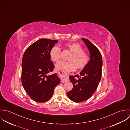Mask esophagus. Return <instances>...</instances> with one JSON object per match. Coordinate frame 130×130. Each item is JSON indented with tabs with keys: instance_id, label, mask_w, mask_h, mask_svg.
<instances>
[{
	"instance_id": "34e87169",
	"label": "esophagus",
	"mask_w": 130,
	"mask_h": 130,
	"mask_svg": "<svg viewBox=\"0 0 130 130\" xmlns=\"http://www.w3.org/2000/svg\"><path fill=\"white\" fill-rule=\"evenodd\" d=\"M58 75L60 76H65L66 77L65 78H62L61 79V83H65L67 81H68V79L67 77H66L67 75L65 73V72L64 71H60L58 72Z\"/></svg>"
}]
</instances>
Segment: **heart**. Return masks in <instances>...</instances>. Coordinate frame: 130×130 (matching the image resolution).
<instances>
[{
  "label": "heart",
  "mask_w": 130,
  "mask_h": 130,
  "mask_svg": "<svg viewBox=\"0 0 130 130\" xmlns=\"http://www.w3.org/2000/svg\"><path fill=\"white\" fill-rule=\"evenodd\" d=\"M65 47L71 53L68 59V62L61 61L56 65L57 70H62L65 71H71L76 68L80 70L84 68L88 64L89 57L86 52L83 51L82 47L78 44L68 43ZM49 55L51 59L55 62H59L61 59V49L57 46L51 49Z\"/></svg>",
  "instance_id": "1"
}]
</instances>
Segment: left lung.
<instances>
[{
  "label": "left lung",
  "instance_id": "left-lung-1",
  "mask_svg": "<svg viewBox=\"0 0 130 130\" xmlns=\"http://www.w3.org/2000/svg\"><path fill=\"white\" fill-rule=\"evenodd\" d=\"M82 40L89 51L90 60L79 74L69 76L73 88L67 95L76 103L86 101L93 95L101 81L102 73L103 60L101 52L88 40L84 38Z\"/></svg>",
  "mask_w": 130,
  "mask_h": 130
}]
</instances>
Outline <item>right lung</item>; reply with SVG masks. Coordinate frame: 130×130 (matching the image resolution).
Here are the masks:
<instances>
[{
  "instance_id": "1",
  "label": "right lung",
  "mask_w": 130,
  "mask_h": 130,
  "mask_svg": "<svg viewBox=\"0 0 130 130\" xmlns=\"http://www.w3.org/2000/svg\"><path fill=\"white\" fill-rule=\"evenodd\" d=\"M57 42L48 39L39 40L24 54L22 83L27 94L35 102L44 103L49 100L60 82L56 73L49 75L55 67L49 52Z\"/></svg>"
}]
</instances>
